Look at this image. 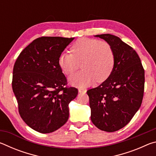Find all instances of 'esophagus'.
I'll list each match as a JSON object with an SVG mask.
<instances>
[{
  "label": "esophagus",
  "mask_w": 156,
  "mask_h": 156,
  "mask_svg": "<svg viewBox=\"0 0 156 156\" xmlns=\"http://www.w3.org/2000/svg\"><path fill=\"white\" fill-rule=\"evenodd\" d=\"M78 92L79 93H84L85 94L87 92V90L84 89H78Z\"/></svg>",
  "instance_id": "34e87169"
}]
</instances>
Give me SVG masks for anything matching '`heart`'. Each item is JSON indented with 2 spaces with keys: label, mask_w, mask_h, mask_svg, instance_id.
Here are the masks:
<instances>
[{
  "label": "heart",
  "mask_w": 156,
  "mask_h": 156,
  "mask_svg": "<svg viewBox=\"0 0 156 156\" xmlns=\"http://www.w3.org/2000/svg\"><path fill=\"white\" fill-rule=\"evenodd\" d=\"M71 52L60 54L58 65L62 72L69 76L78 69L82 62L83 71L69 78L71 84L78 87H86L95 81L104 82L114 67V53L107 42L82 38L72 46Z\"/></svg>",
  "instance_id": "heart-1"
}]
</instances>
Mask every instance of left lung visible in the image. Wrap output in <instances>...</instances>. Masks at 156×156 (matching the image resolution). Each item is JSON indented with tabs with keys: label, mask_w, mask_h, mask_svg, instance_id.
Here are the masks:
<instances>
[{
	"label": "left lung",
	"mask_w": 156,
	"mask_h": 156,
	"mask_svg": "<svg viewBox=\"0 0 156 156\" xmlns=\"http://www.w3.org/2000/svg\"><path fill=\"white\" fill-rule=\"evenodd\" d=\"M95 37L112 47L115 65L106 80L87 91L91 120L100 130L114 132L127 125L141 106L144 70L136 51L120 38L109 34Z\"/></svg>",
	"instance_id": "obj_1"
}]
</instances>
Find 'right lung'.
I'll list each match as a JSON object with an SVG mask.
<instances>
[{
  "mask_svg": "<svg viewBox=\"0 0 156 156\" xmlns=\"http://www.w3.org/2000/svg\"><path fill=\"white\" fill-rule=\"evenodd\" d=\"M74 38L43 36L23 50L13 69L12 89L20 117L38 132L49 133L69 118V104L77 96L67 79L58 58Z\"/></svg>",
  "mask_w": 156,
  "mask_h": 156,
  "instance_id": "right-lung-1",
  "label": "right lung"
}]
</instances>
